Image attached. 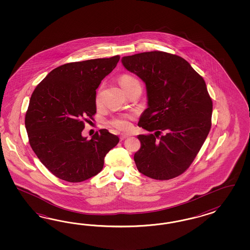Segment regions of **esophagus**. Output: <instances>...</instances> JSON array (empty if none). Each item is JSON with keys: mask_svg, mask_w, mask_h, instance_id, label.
Here are the masks:
<instances>
[{"mask_svg": "<svg viewBox=\"0 0 250 250\" xmlns=\"http://www.w3.org/2000/svg\"><path fill=\"white\" fill-rule=\"evenodd\" d=\"M128 136L129 135H127V134H121V135H120V139H121V140H124V139L127 138Z\"/></svg>", "mask_w": 250, "mask_h": 250, "instance_id": "obj_1", "label": "esophagus"}]
</instances>
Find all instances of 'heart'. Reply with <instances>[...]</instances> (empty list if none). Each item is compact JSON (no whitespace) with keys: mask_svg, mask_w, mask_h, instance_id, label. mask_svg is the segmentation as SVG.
I'll use <instances>...</instances> for the list:
<instances>
[{"mask_svg":"<svg viewBox=\"0 0 250 250\" xmlns=\"http://www.w3.org/2000/svg\"><path fill=\"white\" fill-rule=\"evenodd\" d=\"M120 84H121L122 87H125L129 84L133 83H136L137 82V80L135 79L134 77L130 75H123L120 80ZM100 102V96L97 95L96 97V103L98 104ZM111 125L114 126L115 128L119 129V130H127L130 128V123H129L127 119H125V118H114L112 121H111Z\"/></svg>","mask_w":250,"mask_h":250,"instance_id":"b5f03b06","label":"heart"}]
</instances>
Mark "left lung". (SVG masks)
Instances as JSON below:
<instances>
[{
    "label": "left lung",
    "mask_w": 250,
    "mask_h": 250,
    "mask_svg": "<svg viewBox=\"0 0 250 250\" xmlns=\"http://www.w3.org/2000/svg\"><path fill=\"white\" fill-rule=\"evenodd\" d=\"M122 63L146 87L148 107L138 126L150 134L137 136L136 167L154 180L178 177L196 158L212 125L205 80L182 57L162 51L124 57Z\"/></svg>",
    "instance_id": "8db88e82"
}]
</instances>
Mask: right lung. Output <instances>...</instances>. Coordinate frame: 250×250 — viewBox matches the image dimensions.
Wrapping results in <instances>:
<instances>
[{"label":"right lung","mask_w":250,"mask_h":250,"mask_svg":"<svg viewBox=\"0 0 250 250\" xmlns=\"http://www.w3.org/2000/svg\"><path fill=\"white\" fill-rule=\"evenodd\" d=\"M119 60L114 56L61 65L32 93L24 120L31 147L63 181L83 182L98 174L106 154L119 142L106 129L90 140L82 136L85 122L96 114V89Z\"/></svg>","instance_id":"1"}]
</instances>
